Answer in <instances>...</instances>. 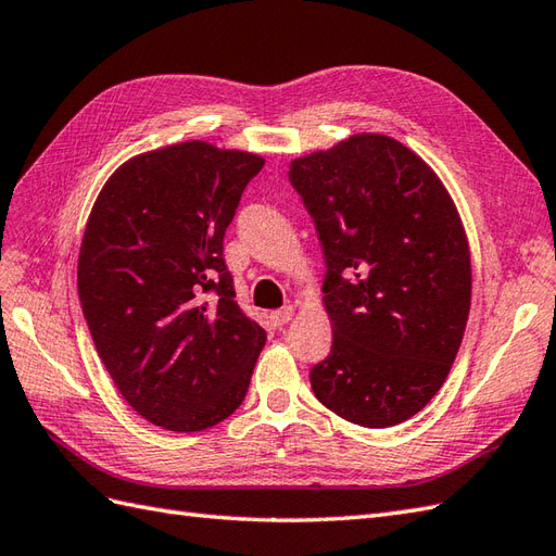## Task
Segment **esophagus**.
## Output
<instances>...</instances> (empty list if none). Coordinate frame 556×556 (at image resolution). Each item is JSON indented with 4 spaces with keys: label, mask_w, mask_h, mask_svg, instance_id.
<instances>
[{
    "label": "esophagus",
    "mask_w": 556,
    "mask_h": 556,
    "mask_svg": "<svg viewBox=\"0 0 556 556\" xmlns=\"http://www.w3.org/2000/svg\"><path fill=\"white\" fill-rule=\"evenodd\" d=\"M293 315H295V309H293L291 305H287V307H281V309L273 312V321H275L277 326H283V324H289V321L293 319Z\"/></svg>",
    "instance_id": "34e87169"
}]
</instances>
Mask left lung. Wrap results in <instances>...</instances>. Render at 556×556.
Returning <instances> with one entry per match:
<instances>
[{
	"mask_svg": "<svg viewBox=\"0 0 556 556\" xmlns=\"http://www.w3.org/2000/svg\"><path fill=\"white\" fill-rule=\"evenodd\" d=\"M289 180L321 241L333 343L317 400L362 427L416 416L444 386L472 301L469 244L446 185L386 134L295 156Z\"/></svg>",
	"mask_w": 556,
	"mask_h": 556,
	"instance_id": "left-lung-1",
	"label": "left lung"
}]
</instances>
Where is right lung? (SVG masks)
I'll return each instance as SVG.
<instances>
[{
  "instance_id": "right-lung-1",
  "label": "right lung",
  "mask_w": 556,
  "mask_h": 556,
  "mask_svg": "<svg viewBox=\"0 0 556 556\" xmlns=\"http://www.w3.org/2000/svg\"><path fill=\"white\" fill-rule=\"evenodd\" d=\"M263 164L206 140L170 142L126 160L89 213L84 317L126 404L162 430H208L247 396L265 331L235 301L223 237Z\"/></svg>"
}]
</instances>
